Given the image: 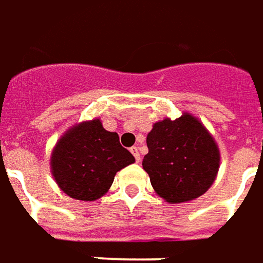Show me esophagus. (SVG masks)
<instances>
[{
	"instance_id": "1",
	"label": "esophagus",
	"mask_w": 263,
	"mask_h": 263,
	"mask_svg": "<svg viewBox=\"0 0 263 263\" xmlns=\"http://www.w3.org/2000/svg\"><path fill=\"white\" fill-rule=\"evenodd\" d=\"M129 151H131V153H132V155H134V157H135V160H137L138 163H139V161H141V155H139V149H138L137 146H132L131 149H129Z\"/></svg>"
}]
</instances>
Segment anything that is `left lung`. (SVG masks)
Instances as JSON below:
<instances>
[{"instance_id": "1", "label": "left lung", "mask_w": 263, "mask_h": 263, "mask_svg": "<svg viewBox=\"0 0 263 263\" xmlns=\"http://www.w3.org/2000/svg\"><path fill=\"white\" fill-rule=\"evenodd\" d=\"M142 166L153 190L170 203L203 195L216 178L220 153L215 139L191 114L166 118L153 125L146 138Z\"/></svg>"}]
</instances>
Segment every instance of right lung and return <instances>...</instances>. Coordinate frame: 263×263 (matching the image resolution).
Instances as JSON below:
<instances>
[{
    "mask_svg": "<svg viewBox=\"0 0 263 263\" xmlns=\"http://www.w3.org/2000/svg\"><path fill=\"white\" fill-rule=\"evenodd\" d=\"M135 161L117 132L100 120L73 126L52 151L51 171L62 191L78 201H95L108 191L117 171Z\"/></svg>",
    "mask_w": 263,
    "mask_h": 263,
    "instance_id": "1",
    "label": "right lung"
}]
</instances>
